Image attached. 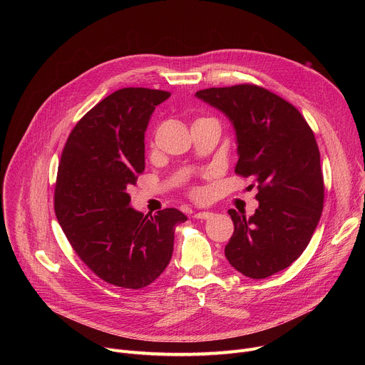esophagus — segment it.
I'll use <instances>...</instances> for the list:
<instances>
[{"mask_svg": "<svg viewBox=\"0 0 365 365\" xmlns=\"http://www.w3.org/2000/svg\"><path fill=\"white\" fill-rule=\"evenodd\" d=\"M212 217H214L212 212H197V214H195L196 220H211Z\"/></svg>", "mask_w": 365, "mask_h": 365, "instance_id": "34e87169", "label": "esophagus"}]
</instances>
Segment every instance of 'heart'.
Wrapping results in <instances>:
<instances>
[{"mask_svg": "<svg viewBox=\"0 0 365 365\" xmlns=\"http://www.w3.org/2000/svg\"><path fill=\"white\" fill-rule=\"evenodd\" d=\"M193 195H195V196H199L200 192H199V190H193Z\"/></svg>", "mask_w": 365, "mask_h": 365, "instance_id": "b5f03b06", "label": "heart"}]
</instances>
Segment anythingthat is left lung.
I'll use <instances>...</instances> for the list:
<instances>
[{
    "instance_id": "obj_1",
    "label": "left lung",
    "mask_w": 365,
    "mask_h": 365,
    "mask_svg": "<svg viewBox=\"0 0 365 365\" xmlns=\"http://www.w3.org/2000/svg\"><path fill=\"white\" fill-rule=\"evenodd\" d=\"M196 96L231 120L240 155L235 173L258 189L252 217L228 211L234 234L225 257L250 279L273 276L300 257L322 215L325 185L315 134L290 102L258 85L207 88Z\"/></svg>"
}]
</instances>
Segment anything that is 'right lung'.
Segmentation results:
<instances>
[{"label":"right lung","instance_id":"add662e5","mask_svg":"<svg viewBox=\"0 0 365 365\" xmlns=\"http://www.w3.org/2000/svg\"><path fill=\"white\" fill-rule=\"evenodd\" d=\"M170 92L123 88L89 110L63 147L55 212L78 257L99 279L143 289L168 267L175 227L187 218L175 207L155 215L134 211L128 187L144 170V131Z\"/></svg>","mask_w":365,"mask_h":365}]
</instances>
